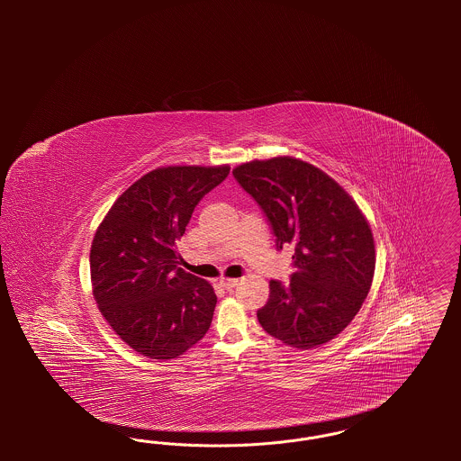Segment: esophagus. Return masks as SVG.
<instances>
[{
  "label": "esophagus",
  "mask_w": 461,
  "mask_h": 461,
  "mask_svg": "<svg viewBox=\"0 0 461 461\" xmlns=\"http://www.w3.org/2000/svg\"><path fill=\"white\" fill-rule=\"evenodd\" d=\"M220 285L222 288H226V290H231V288L239 285V280H235V278H220Z\"/></svg>",
  "instance_id": "1"
}]
</instances>
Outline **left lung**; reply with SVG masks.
Returning <instances> with one entry per match:
<instances>
[{
	"label": "left lung",
	"mask_w": 461,
	"mask_h": 461,
	"mask_svg": "<svg viewBox=\"0 0 461 461\" xmlns=\"http://www.w3.org/2000/svg\"><path fill=\"white\" fill-rule=\"evenodd\" d=\"M263 209L276 247L294 245L290 284L269 282L258 320L297 349L327 344L363 306L375 273L370 224L351 195L321 169L294 157L245 162L233 169Z\"/></svg>",
	"instance_id": "left-lung-1"
}]
</instances>
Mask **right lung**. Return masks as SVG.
<instances>
[{
    "mask_svg": "<svg viewBox=\"0 0 461 461\" xmlns=\"http://www.w3.org/2000/svg\"><path fill=\"white\" fill-rule=\"evenodd\" d=\"M228 175V166L154 169L113 202L95 233V301L112 330L147 357H177L211 327L214 288L177 266L176 241L198 202Z\"/></svg>",
    "mask_w": 461,
    "mask_h": 461,
    "instance_id": "1",
    "label": "right lung"
}]
</instances>
